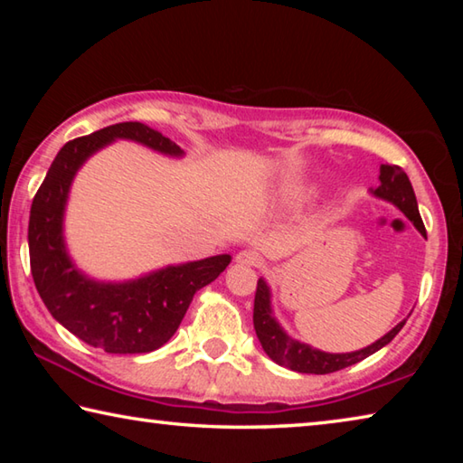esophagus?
I'll list each match as a JSON object with an SVG mask.
<instances>
[{
	"label": "esophagus",
	"instance_id": "1",
	"mask_svg": "<svg viewBox=\"0 0 463 463\" xmlns=\"http://www.w3.org/2000/svg\"><path fill=\"white\" fill-rule=\"evenodd\" d=\"M237 263L245 265V268H260V265L263 263V257L257 253L255 249H245L237 255Z\"/></svg>",
	"mask_w": 463,
	"mask_h": 463
}]
</instances>
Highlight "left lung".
Here are the masks:
<instances>
[{
  "instance_id": "obj_1",
  "label": "left lung",
  "mask_w": 463,
  "mask_h": 463,
  "mask_svg": "<svg viewBox=\"0 0 463 463\" xmlns=\"http://www.w3.org/2000/svg\"><path fill=\"white\" fill-rule=\"evenodd\" d=\"M373 195H378L382 200H388L398 206L404 213V216L417 226L420 234H427L425 224L419 214L417 198H414L412 185L409 175L398 165H382L380 167V185L372 190ZM406 320L398 323L390 333H386L370 347H364L359 351H351V354H326L310 347L307 343H300L286 335L284 328L271 315V294L269 286L265 284V279L260 278L257 281V292H255V308H253V325L257 339H260L261 347L273 362L288 367V370L300 372V373H333L339 372L343 367H349L362 359L370 357L375 351L382 349L383 345H388L394 336L401 333Z\"/></svg>"
}]
</instances>
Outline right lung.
Segmentation results:
<instances>
[{
    "mask_svg": "<svg viewBox=\"0 0 463 463\" xmlns=\"http://www.w3.org/2000/svg\"><path fill=\"white\" fill-rule=\"evenodd\" d=\"M116 138L135 140L163 155H184L174 140L140 122L112 124L69 140L54 156L30 208V269L44 307L83 343L106 354H148L174 336L194 294L221 276L231 255L169 265L120 284L96 281L75 268L62 237L69 187L77 169Z\"/></svg>",
    "mask_w": 463,
    "mask_h": 463,
    "instance_id": "add662e5",
    "label": "right lung"
}]
</instances>
